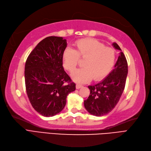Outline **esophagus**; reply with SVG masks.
<instances>
[{
	"instance_id": "1",
	"label": "esophagus",
	"mask_w": 151,
	"mask_h": 151,
	"mask_svg": "<svg viewBox=\"0 0 151 151\" xmlns=\"http://www.w3.org/2000/svg\"><path fill=\"white\" fill-rule=\"evenodd\" d=\"M82 87H83L82 85H80V84H77V85H76V88H77V89H79V88H81Z\"/></svg>"
}]
</instances>
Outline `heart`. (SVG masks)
<instances>
[{"mask_svg":"<svg viewBox=\"0 0 151 151\" xmlns=\"http://www.w3.org/2000/svg\"><path fill=\"white\" fill-rule=\"evenodd\" d=\"M76 50L65 49L63 53V66L70 72L76 69L80 58H85L83 68L78 69L72 75L73 81L86 83L92 79L100 80L105 78L113 68L115 63V51L106 47L95 39H83L76 44Z\"/></svg>","mask_w":151,"mask_h":151,"instance_id":"b5f03b06","label":"heart"}]
</instances>
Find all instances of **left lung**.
<instances>
[{
	"instance_id": "obj_1",
	"label": "left lung",
	"mask_w": 151,
	"mask_h": 151,
	"mask_svg": "<svg viewBox=\"0 0 151 151\" xmlns=\"http://www.w3.org/2000/svg\"><path fill=\"white\" fill-rule=\"evenodd\" d=\"M113 47L118 50L121 49L116 43ZM115 68L108 76L98 83L88 86L90 95L84 101L87 111L95 116H103L111 111L121 98L124 91L128 74V63L124 53H119Z\"/></svg>"
}]
</instances>
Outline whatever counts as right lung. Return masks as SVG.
I'll use <instances>...</instances> for the list:
<instances>
[{
    "label": "right lung",
    "mask_w": 151,
    "mask_h": 151,
    "mask_svg": "<svg viewBox=\"0 0 151 151\" xmlns=\"http://www.w3.org/2000/svg\"><path fill=\"white\" fill-rule=\"evenodd\" d=\"M67 46L63 37L49 36L31 51L24 66L27 96L33 108L44 116L62 111L68 94L76 90L63 66V53Z\"/></svg>",
    "instance_id": "1"
}]
</instances>
